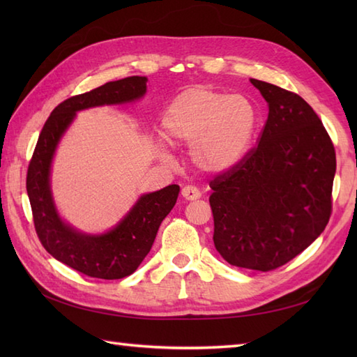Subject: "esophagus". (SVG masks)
I'll return each mask as SVG.
<instances>
[{
    "label": "esophagus",
    "mask_w": 357,
    "mask_h": 357,
    "mask_svg": "<svg viewBox=\"0 0 357 357\" xmlns=\"http://www.w3.org/2000/svg\"><path fill=\"white\" fill-rule=\"evenodd\" d=\"M181 195H183V198L187 201H196L201 198L199 188H196L193 185H185L183 190H181Z\"/></svg>",
    "instance_id": "1"
}]
</instances>
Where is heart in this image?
Listing matches in <instances>:
<instances>
[{
    "label": "heart",
    "mask_w": 357,
    "mask_h": 357,
    "mask_svg": "<svg viewBox=\"0 0 357 357\" xmlns=\"http://www.w3.org/2000/svg\"><path fill=\"white\" fill-rule=\"evenodd\" d=\"M259 113L244 95H229L210 87H192L173 98L161 119L162 139L173 147H188L192 164L202 173L234 169L248 153ZM159 156L172 158L159 147Z\"/></svg>",
    "instance_id": "1"
}]
</instances>
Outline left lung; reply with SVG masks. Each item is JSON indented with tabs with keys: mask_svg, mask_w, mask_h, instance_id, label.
Wrapping results in <instances>:
<instances>
[{
	"mask_svg": "<svg viewBox=\"0 0 357 357\" xmlns=\"http://www.w3.org/2000/svg\"><path fill=\"white\" fill-rule=\"evenodd\" d=\"M268 104L259 144L211 181L215 247L234 267L270 271L317 239L331 215L336 153L299 95L250 79Z\"/></svg>",
	"mask_w": 357,
	"mask_h": 357,
	"instance_id": "obj_1",
	"label": "left lung"
}]
</instances>
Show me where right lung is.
<instances>
[{"label": "right lung", "mask_w": 357, "mask_h": 357, "mask_svg": "<svg viewBox=\"0 0 357 357\" xmlns=\"http://www.w3.org/2000/svg\"><path fill=\"white\" fill-rule=\"evenodd\" d=\"M146 90V77H128L63 101L45 121L30 159L26 187L38 238L55 259L90 278L121 279L139 267L153 245L159 225L176 204L179 185L139 196L113 229L87 234L64 222L58 213L50 188L53 155L77 112L138 101Z\"/></svg>", "instance_id": "1"}]
</instances>
